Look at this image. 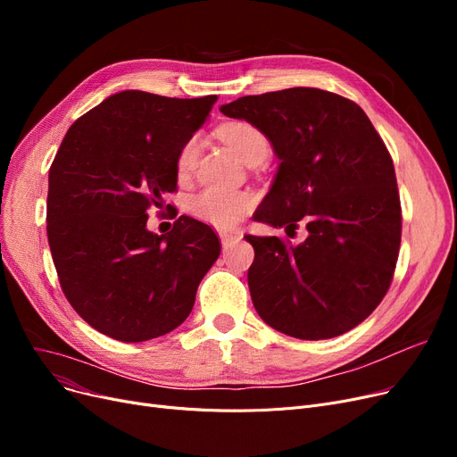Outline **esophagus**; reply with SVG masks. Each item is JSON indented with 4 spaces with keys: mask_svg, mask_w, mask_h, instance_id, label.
<instances>
[{
    "mask_svg": "<svg viewBox=\"0 0 457 457\" xmlns=\"http://www.w3.org/2000/svg\"><path fill=\"white\" fill-rule=\"evenodd\" d=\"M238 238V233H233V231H220V241H222V246L224 248H229L235 241Z\"/></svg>",
    "mask_w": 457,
    "mask_h": 457,
    "instance_id": "34e87169",
    "label": "esophagus"
}]
</instances>
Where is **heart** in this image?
Here are the masks:
<instances>
[{"label":"heart","mask_w":457,"mask_h":457,"mask_svg":"<svg viewBox=\"0 0 457 457\" xmlns=\"http://www.w3.org/2000/svg\"><path fill=\"white\" fill-rule=\"evenodd\" d=\"M219 137L228 144V148L241 159L243 162H252L255 159L265 161L270 154L269 138L261 129L248 122H229L219 129ZM200 138L188 137L176 155V172L178 176L188 178L195 170ZM253 196L245 190H222V188H205L190 200L188 209L198 220L207 222L214 228L228 229L233 228L243 216L252 209Z\"/></svg>","instance_id":"obj_1"}]
</instances>
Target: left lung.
I'll use <instances>...</instances> for the list:
<instances>
[{
	"mask_svg": "<svg viewBox=\"0 0 457 457\" xmlns=\"http://www.w3.org/2000/svg\"><path fill=\"white\" fill-rule=\"evenodd\" d=\"M220 112L261 129L279 159L253 220L307 229L296 246L245 235L257 315L303 341L350 331L386 296L398 259L402 214L386 144L361 107L320 88L245 96Z\"/></svg>",
	"mask_w": 457,
	"mask_h": 457,
	"instance_id": "8db88e82",
	"label": "left lung"
}]
</instances>
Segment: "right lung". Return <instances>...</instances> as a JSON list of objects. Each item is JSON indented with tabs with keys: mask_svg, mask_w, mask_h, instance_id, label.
I'll use <instances>...</instances> for the list:
<instances>
[{
	"mask_svg": "<svg viewBox=\"0 0 457 457\" xmlns=\"http://www.w3.org/2000/svg\"><path fill=\"white\" fill-rule=\"evenodd\" d=\"M214 102L122 90L61 142L47 178V243L70 305L111 339L142 343L183 324L220 255L219 237L190 216L162 235L146 226L148 209L178 187V150Z\"/></svg>",
	"mask_w": 457,
	"mask_h": 457,
	"instance_id": "add662e5",
	"label": "right lung"
}]
</instances>
